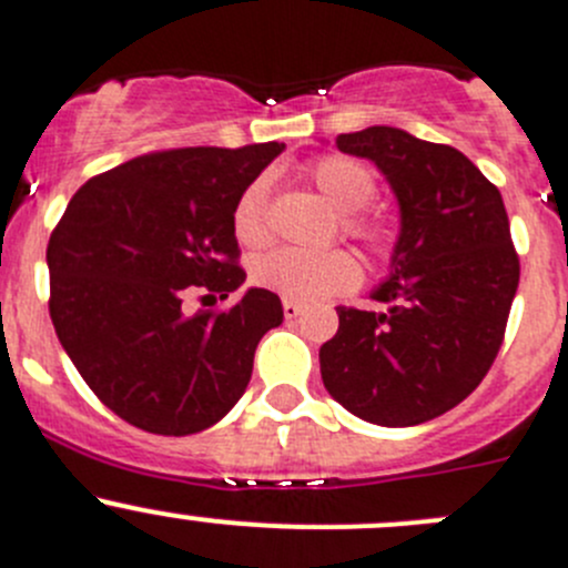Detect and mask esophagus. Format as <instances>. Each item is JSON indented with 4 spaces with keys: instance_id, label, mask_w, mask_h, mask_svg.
<instances>
[{
    "instance_id": "1",
    "label": "esophagus",
    "mask_w": 568,
    "mask_h": 568,
    "mask_svg": "<svg viewBox=\"0 0 568 568\" xmlns=\"http://www.w3.org/2000/svg\"><path fill=\"white\" fill-rule=\"evenodd\" d=\"M301 312H304V306H301L298 301H290V298L284 301V317H287V321H295Z\"/></svg>"
}]
</instances>
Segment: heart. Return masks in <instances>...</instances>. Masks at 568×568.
<instances>
[{
	"label": "heart",
	"mask_w": 568,
	"mask_h": 568,
	"mask_svg": "<svg viewBox=\"0 0 568 568\" xmlns=\"http://www.w3.org/2000/svg\"><path fill=\"white\" fill-rule=\"evenodd\" d=\"M310 181L317 192L337 209L339 229L374 251H385V229L362 209L376 194V178L371 166L348 155H323L310 166ZM267 178L247 183L234 206V236L247 247H258L270 240L267 220ZM251 278L262 290L278 293L290 301H317L328 295L348 293L359 284V264L343 247L304 251V247H275L253 258Z\"/></svg>",
	"instance_id": "b5f03b06"
}]
</instances>
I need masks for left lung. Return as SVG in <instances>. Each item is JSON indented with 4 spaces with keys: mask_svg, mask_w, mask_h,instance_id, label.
Here are the masks:
<instances>
[{
    "mask_svg": "<svg viewBox=\"0 0 568 568\" xmlns=\"http://www.w3.org/2000/svg\"><path fill=\"white\" fill-rule=\"evenodd\" d=\"M337 150L374 161L396 192L402 231L385 312L337 306L321 345L326 390L356 418L415 426L471 396L505 339L518 256L501 194L460 150L387 125L339 133Z\"/></svg>",
    "mask_w": 568,
    "mask_h": 568,
    "instance_id": "8db88e82",
    "label": "left lung"
}]
</instances>
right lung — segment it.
I'll list each match as a JSON object with an SVG mask.
<instances>
[{
	"label": "right lung",
	"mask_w": 568,
	"mask_h": 568,
	"mask_svg": "<svg viewBox=\"0 0 568 568\" xmlns=\"http://www.w3.org/2000/svg\"><path fill=\"white\" fill-rule=\"evenodd\" d=\"M284 144L181 148L91 178L47 245L50 317L74 368L108 409L153 435H194L242 398L253 354L284 321L251 287L223 312L186 315L194 290L242 287L234 206Z\"/></svg>",
	"instance_id": "1"
}]
</instances>
